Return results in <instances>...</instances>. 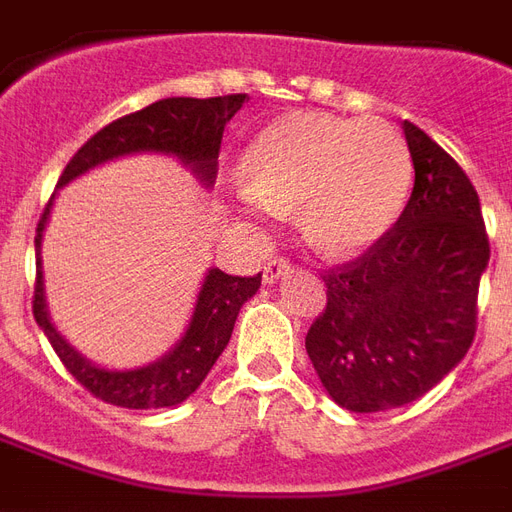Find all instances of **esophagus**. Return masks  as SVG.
Here are the masks:
<instances>
[{
	"instance_id": "esophagus-1",
	"label": "esophagus",
	"mask_w": 512,
	"mask_h": 512,
	"mask_svg": "<svg viewBox=\"0 0 512 512\" xmlns=\"http://www.w3.org/2000/svg\"><path fill=\"white\" fill-rule=\"evenodd\" d=\"M293 271V263H290L288 257H274V260H268L266 266H263V279L266 282H277L279 277H285Z\"/></svg>"
}]
</instances>
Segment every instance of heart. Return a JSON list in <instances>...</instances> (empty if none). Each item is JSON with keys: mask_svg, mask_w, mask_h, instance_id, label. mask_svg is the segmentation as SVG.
<instances>
[{"mask_svg": "<svg viewBox=\"0 0 512 512\" xmlns=\"http://www.w3.org/2000/svg\"><path fill=\"white\" fill-rule=\"evenodd\" d=\"M246 183L235 202L268 222L299 208L304 241L329 257L365 252L403 211L411 156L384 120L296 112L263 128L246 150Z\"/></svg>", "mask_w": 512, "mask_h": 512, "instance_id": "b5f03b06", "label": "heart"}]
</instances>
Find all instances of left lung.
Instances as JSON below:
<instances>
[{
    "instance_id": "obj_1",
    "label": "left lung",
    "mask_w": 512,
    "mask_h": 512,
    "mask_svg": "<svg viewBox=\"0 0 512 512\" xmlns=\"http://www.w3.org/2000/svg\"><path fill=\"white\" fill-rule=\"evenodd\" d=\"M403 134L406 208L362 255L323 271L326 307L304 340L326 392L356 414L406 406L461 362L491 257L469 175L414 123Z\"/></svg>"
}]
</instances>
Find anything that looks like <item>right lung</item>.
<instances>
[{"label": "right lung", "instance_id": "right-lung-1", "mask_svg": "<svg viewBox=\"0 0 512 512\" xmlns=\"http://www.w3.org/2000/svg\"><path fill=\"white\" fill-rule=\"evenodd\" d=\"M244 104L246 93L219 95V98H164V101L139 109L134 115L117 117L73 153L68 167L62 169L57 186H65L68 180L104 164L109 158L142 153V150L172 153L180 161H186L205 183H213L224 126ZM49 208L51 200L40 216L38 235H35L38 274H35L32 315L43 334L49 337L51 348L57 351L65 370L90 395L104 403H112V406L164 408L183 403L205 381L211 367L216 365V359L227 348L238 310L244 307V301L255 296L263 274L233 277L219 268H211L202 282L189 329L164 359H158L156 365L139 367V370H104L76 354L49 321L46 299H43V271H40V238H43L46 219H49Z\"/></svg>", "mask_w": 512, "mask_h": 512}]
</instances>
